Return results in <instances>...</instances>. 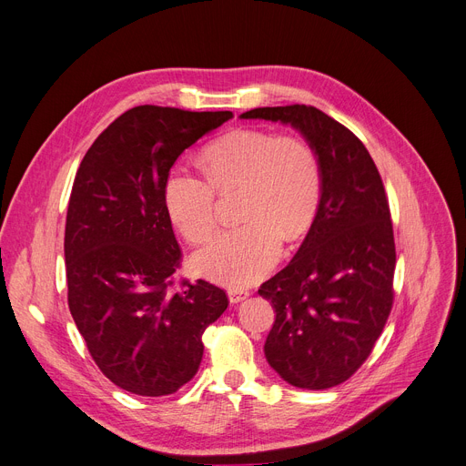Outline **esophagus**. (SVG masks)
Here are the masks:
<instances>
[{"instance_id":"obj_1","label":"esophagus","mask_w":466,"mask_h":466,"mask_svg":"<svg viewBox=\"0 0 466 466\" xmlns=\"http://www.w3.org/2000/svg\"><path fill=\"white\" fill-rule=\"evenodd\" d=\"M228 297H229L231 304H238V302H242L244 299L249 297V291L248 289H229Z\"/></svg>"}]
</instances>
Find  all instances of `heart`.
Here are the masks:
<instances>
[{"label":"heart","instance_id":"heart-1","mask_svg":"<svg viewBox=\"0 0 466 466\" xmlns=\"http://www.w3.org/2000/svg\"><path fill=\"white\" fill-rule=\"evenodd\" d=\"M207 183L173 173L164 203L173 226L192 242L217 231V192H238L242 226L222 233L192 258L196 274L229 288H244L270 272L281 254V237L302 238L320 203V166L308 141L267 130H233L199 155Z\"/></svg>","mask_w":466,"mask_h":466}]
</instances>
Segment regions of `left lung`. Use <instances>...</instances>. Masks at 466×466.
Listing matches in <instances>:
<instances>
[{"label": "left lung", "mask_w": 466, "mask_h": 466, "mask_svg": "<svg viewBox=\"0 0 466 466\" xmlns=\"http://www.w3.org/2000/svg\"><path fill=\"white\" fill-rule=\"evenodd\" d=\"M240 119L291 125L320 166L317 217L289 265L258 291L276 319L265 358L285 380L325 390L370 356L391 309L396 244L379 169L364 143L313 106L256 108Z\"/></svg>", "instance_id": "8db88e82"}]
</instances>
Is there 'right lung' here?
Here are the masks:
<instances>
[{"label": "right lung", "instance_id": "obj_1", "mask_svg": "<svg viewBox=\"0 0 466 466\" xmlns=\"http://www.w3.org/2000/svg\"><path fill=\"white\" fill-rule=\"evenodd\" d=\"M231 117L136 106L78 167L65 226L68 309L100 371L137 396L187 384L201 364L205 329L228 308L208 281L173 289L181 249L164 187L185 149Z\"/></svg>", "mask_w": 466, "mask_h": 466}]
</instances>
